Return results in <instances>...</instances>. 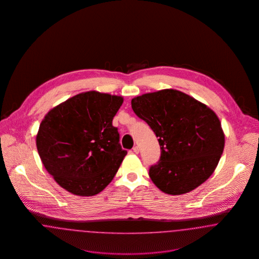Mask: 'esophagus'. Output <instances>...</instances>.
<instances>
[{
	"instance_id": "esophagus-1",
	"label": "esophagus",
	"mask_w": 259,
	"mask_h": 259,
	"mask_svg": "<svg viewBox=\"0 0 259 259\" xmlns=\"http://www.w3.org/2000/svg\"><path fill=\"white\" fill-rule=\"evenodd\" d=\"M132 150H133V152H135V153H139V151H140V149H139V147H134V148H132Z\"/></svg>"
}]
</instances>
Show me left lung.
Returning a JSON list of instances; mask_svg holds the SVG:
<instances>
[{"mask_svg":"<svg viewBox=\"0 0 259 259\" xmlns=\"http://www.w3.org/2000/svg\"><path fill=\"white\" fill-rule=\"evenodd\" d=\"M132 109L158 138L159 161L149 177L161 191L185 194L206 182L217 168L224 134L217 114L197 100L174 89L132 99Z\"/></svg>","mask_w":259,"mask_h":259,"instance_id":"obj_1","label":"left lung"}]
</instances>
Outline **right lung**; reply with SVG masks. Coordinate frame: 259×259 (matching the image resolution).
Returning a JSON list of instances; mask_svg holds the SVG:
<instances>
[{
	"mask_svg": "<svg viewBox=\"0 0 259 259\" xmlns=\"http://www.w3.org/2000/svg\"><path fill=\"white\" fill-rule=\"evenodd\" d=\"M123 98L88 91L68 99L45 116L37 135L47 171L67 191L93 196L109 185L127 150L112 119Z\"/></svg>",
	"mask_w": 259,
	"mask_h": 259,
	"instance_id": "add662e5",
	"label": "right lung"
}]
</instances>
